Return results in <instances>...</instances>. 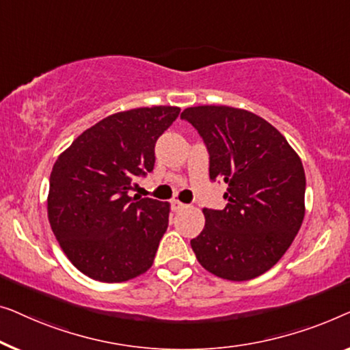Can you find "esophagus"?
I'll use <instances>...</instances> for the list:
<instances>
[{"instance_id":"1","label":"esophagus","mask_w":350,"mask_h":350,"mask_svg":"<svg viewBox=\"0 0 350 350\" xmlns=\"http://www.w3.org/2000/svg\"><path fill=\"white\" fill-rule=\"evenodd\" d=\"M184 208H185V204H184V203H180L179 200H173V201H171V209L176 211V213H177V211L184 209Z\"/></svg>"}]
</instances>
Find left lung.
Wrapping results in <instances>:
<instances>
[{
    "mask_svg": "<svg viewBox=\"0 0 350 350\" xmlns=\"http://www.w3.org/2000/svg\"><path fill=\"white\" fill-rule=\"evenodd\" d=\"M209 150V179L228 185L222 211L190 241L198 262L228 280L267 273L287 252L304 219L306 176L297 152L254 112L230 106L187 107L180 114Z\"/></svg>",
    "mask_w": 350,
    "mask_h": 350,
    "instance_id": "left-lung-1",
    "label": "left lung"
}]
</instances>
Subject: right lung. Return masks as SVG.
<instances>
[{
    "label": "right lung",
    "mask_w": 350,
    "mask_h": 350,
    "mask_svg": "<svg viewBox=\"0 0 350 350\" xmlns=\"http://www.w3.org/2000/svg\"><path fill=\"white\" fill-rule=\"evenodd\" d=\"M176 106L117 112L79 135L51 173L47 215L79 271L125 282L154 263L168 228L170 203L128 196L136 176L154 170L155 142L177 119Z\"/></svg>",
    "instance_id": "add662e5"
}]
</instances>
